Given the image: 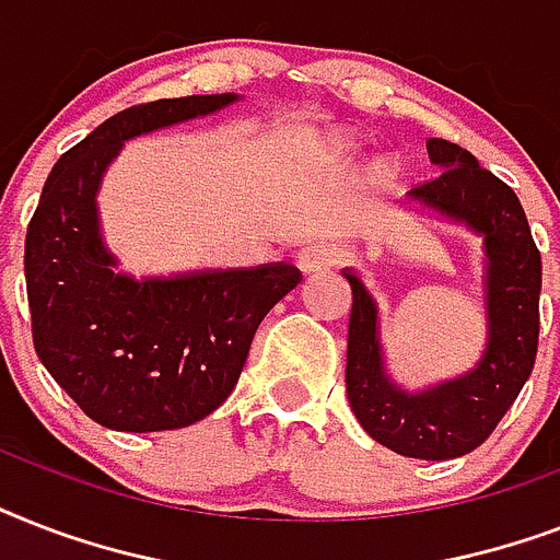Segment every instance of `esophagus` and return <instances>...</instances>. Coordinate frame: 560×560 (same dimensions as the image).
Listing matches in <instances>:
<instances>
[{"instance_id":"obj_1","label":"esophagus","mask_w":560,"mask_h":560,"mask_svg":"<svg viewBox=\"0 0 560 560\" xmlns=\"http://www.w3.org/2000/svg\"><path fill=\"white\" fill-rule=\"evenodd\" d=\"M340 261H342L340 249H337V246H328V244H307L296 253L299 270L307 272V276L334 270V267H337Z\"/></svg>"}]
</instances>
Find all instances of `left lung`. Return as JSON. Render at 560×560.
Listing matches in <instances>:
<instances>
[{"mask_svg":"<svg viewBox=\"0 0 560 560\" xmlns=\"http://www.w3.org/2000/svg\"><path fill=\"white\" fill-rule=\"evenodd\" d=\"M427 153L442 174L418 183L409 197L486 235V358L459 381L421 395L400 392L383 372L377 307L358 276L346 272L351 284L346 392L374 442L400 456L439 462L477 451L529 381L540 334V253L512 186L447 139H430Z\"/></svg>","mask_w":560,"mask_h":560,"instance_id":"left-lung-1","label":"left lung"}]
</instances>
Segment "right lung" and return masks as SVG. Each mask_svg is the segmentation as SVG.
Listing matches in <instances>:
<instances>
[{"instance_id": "right-lung-1", "label": "right lung", "mask_w": 560, "mask_h": 560, "mask_svg": "<svg viewBox=\"0 0 560 560\" xmlns=\"http://www.w3.org/2000/svg\"><path fill=\"white\" fill-rule=\"evenodd\" d=\"M186 95L136 104L66 151L25 235L31 337L43 366L101 427L197 424L235 389L258 325L302 281L290 264L127 279L98 237L95 191L125 139L232 104Z\"/></svg>"}]
</instances>
